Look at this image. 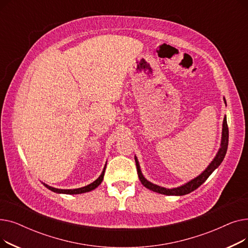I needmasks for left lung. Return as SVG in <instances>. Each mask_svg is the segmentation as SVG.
Wrapping results in <instances>:
<instances>
[{
    "label": "left lung",
    "mask_w": 248,
    "mask_h": 248,
    "mask_svg": "<svg viewBox=\"0 0 248 248\" xmlns=\"http://www.w3.org/2000/svg\"><path fill=\"white\" fill-rule=\"evenodd\" d=\"M224 103L226 104V100L223 97ZM228 126H227V120H226V115L224 116L223 120V124H222V136H221V144H220V148L216 154V155L214 157V159L212 160V162L208 165V167L205 169V170L198 175L196 178H194L192 180H190L187 183L181 185L179 187L176 188H165L159 185H155L152 182L148 181L144 175H142L141 171H140V167L139 164V160L137 158V155H135V161H136V165H137V171H138V176L140 178V183L144 185L146 188H148L151 191H154L155 193H160L163 195H168V196H183V195L189 194L191 192H193L194 190H196L198 187H200L204 182L208 179L216 169L220 166V164L222 163L223 159L225 158V155L227 152V148H228Z\"/></svg>",
    "instance_id": "left-lung-1"
}]
</instances>
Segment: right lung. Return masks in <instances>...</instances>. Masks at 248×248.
I'll list each match as a JSON object with an SVG mask.
<instances>
[{
	"instance_id": "add662e5",
	"label": "right lung",
	"mask_w": 248,
	"mask_h": 248,
	"mask_svg": "<svg viewBox=\"0 0 248 248\" xmlns=\"http://www.w3.org/2000/svg\"><path fill=\"white\" fill-rule=\"evenodd\" d=\"M106 168H107V163H106V165H104V168H103V170H102V172H101L100 176H99L95 181H93V183H90L89 185H86V186L81 187V188H76V189H57V188L51 187V186H49V185H47V184L43 183V182H42V184H43L47 189L51 190L52 192L58 193V194H69V195H75V194H82V193L90 192V191L94 190L95 188H97V187L101 184V182H102V180H103V176H104V172H106Z\"/></svg>"
}]
</instances>
